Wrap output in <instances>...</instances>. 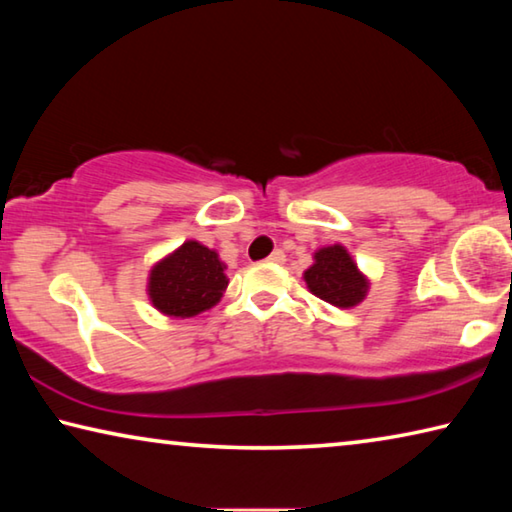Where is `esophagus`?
<instances>
[{
  "instance_id": "esophagus-1",
  "label": "esophagus",
  "mask_w": 512,
  "mask_h": 512,
  "mask_svg": "<svg viewBox=\"0 0 512 512\" xmlns=\"http://www.w3.org/2000/svg\"><path fill=\"white\" fill-rule=\"evenodd\" d=\"M266 262L268 264H284V253H282V250H273V253L268 255Z\"/></svg>"
}]
</instances>
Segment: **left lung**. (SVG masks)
Masks as SVG:
<instances>
[{"label": "left lung", "instance_id": "8db88e82", "mask_svg": "<svg viewBox=\"0 0 512 512\" xmlns=\"http://www.w3.org/2000/svg\"><path fill=\"white\" fill-rule=\"evenodd\" d=\"M307 289L329 305L350 309L368 296L370 280L341 244L323 246L314 253V264L302 273Z\"/></svg>", "mask_w": 512, "mask_h": 512}]
</instances>
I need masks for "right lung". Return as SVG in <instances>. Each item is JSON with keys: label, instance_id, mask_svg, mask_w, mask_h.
<instances>
[{"label": "right lung", "instance_id": "obj_1", "mask_svg": "<svg viewBox=\"0 0 512 512\" xmlns=\"http://www.w3.org/2000/svg\"><path fill=\"white\" fill-rule=\"evenodd\" d=\"M225 268L216 250L187 239L151 266L146 296L167 318L198 316L223 298L230 282Z\"/></svg>", "mask_w": 512, "mask_h": 512}]
</instances>
